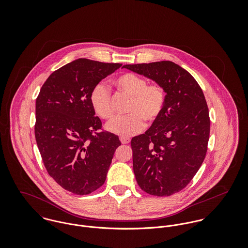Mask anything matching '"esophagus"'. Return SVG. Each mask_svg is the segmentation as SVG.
Listing matches in <instances>:
<instances>
[{"label":"esophagus","mask_w":248,"mask_h":248,"mask_svg":"<svg viewBox=\"0 0 248 248\" xmlns=\"http://www.w3.org/2000/svg\"><path fill=\"white\" fill-rule=\"evenodd\" d=\"M119 140H120V141L122 144H128V143H130L131 141V140L130 139H128V138H124V137H120L119 138Z\"/></svg>","instance_id":"obj_1"}]
</instances>
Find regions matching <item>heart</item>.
Returning a JSON list of instances; mask_svg holds the SVG:
<instances>
[{
  "instance_id": "1",
  "label": "heart",
  "mask_w": 248,
  "mask_h": 248,
  "mask_svg": "<svg viewBox=\"0 0 248 248\" xmlns=\"http://www.w3.org/2000/svg\"><path fill=\"white\" fill-rule=\"evenodd\" d=\"M117 90L130 96L128 108L130 114L117 116L107 124L106 129L114 135L130 138L141 132L144 119L152 122L162 111L165 103V92L160 85H148L147 80L135 73H123L113 81ZM90 101L94 112L102 119L108 120L113 116L111 96L106 85L99 83L93 89Z\"/></svg>"
}]
</instances>
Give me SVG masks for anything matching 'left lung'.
I'll return each mask as SVG.
<instances>
[{
  "label": "left lung",
  "instance_id": "8db88e82",
  "mask_svg": "<svg viewBox=\"0 0 248 248\" xmlns=\"http://www.w3.org/2000/svg\"><path fill=\"white\" fill-rule=\"evenodd\" d=\"M123 68L155 81L166 93L159 116L131 146L140 187L153 196H171L191 181L206 155L210 119L204 94L195 78L171 61Z\"/></svg>",
  "mask_w": 248,
  "mask_h": 248
}]
</instances>
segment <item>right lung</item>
Listing matches in <instances>:
<instances>
[{
  "mask_svg": "<svg viewBox=\"0 0 248 248\" xmlns=\"http://www.w3.org/2000/svg\"><path fill=\"white\" fill-rule=\"evenodd\" d=\"M122 64L79 58L52 72L36 99L35 139L44 165L61 187L88 195L106 180L118 137L100 132L90 95Z\"/></svg>",
  "mask_w": 248,
  "mask_h": 248,
  "instance_id": "add662e5",
  "label": "right lung"
}]
</instances>
